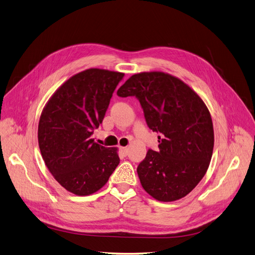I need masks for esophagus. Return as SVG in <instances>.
<instances>
[{
    "label": "esophagus",
    "mask_w": 255,
    "mask_h": 255,
    "mask_svg": "<svg viewBox=\"0 0 255 255\" xmlns=\"http://www.w3.org/2000/svg\"><path fill=\"white\" fill-rule=\"evenodd\" d=\"M120 150L122 151V153L124 155L128 154V148L127 147H120Z\"/></svg>",
    "instance_id": "34e87169"
}]
</instances>
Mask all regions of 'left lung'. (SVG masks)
I'll return each instance as SVG.
<instances>
[{"label": "left lung", "mask_w": 255, "mask_h": 255, "mask_svg": "<svg viewBox=\"0 0 255 255\" xmlns=\"http://www.w3.org/2000/svg\"><path fill=\"white\" fill-rule=\"evenodd\" d=\"M117 93L135 97L148 127L159 134L158 150L149 149L136 169L145 191L161 202L186 196L204 177L213 152L212 120L203 100L159 71L133 74Z\"/></svg>", "instance_id": "8db88e82"}]
</instances>
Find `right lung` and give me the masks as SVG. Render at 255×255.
Wrapping results in <instances>:
<instances>
[{
  "mask_svg": "<svg viewBox=\"0 0 255 255\" xmlns=\"http://www.w3.org/2000/svg\"><path fill=\"white\" fill-rule=\"evenodd\" d=\"M124 73L98 68L66 81L40 118L37 139L50 173L66 190L89 195L105 185L120 163L117 148L94 143L99 128Z\"/></svg>",
  "mask_w": 255,
  "mask_h": 255,
  "instance_id": "1",
  "label": "right lung"
}]
</instances>
